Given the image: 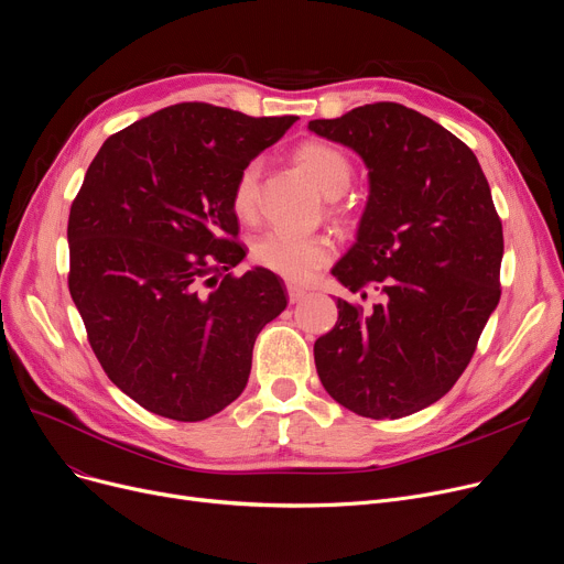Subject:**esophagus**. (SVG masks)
Here are the masks:
<instances>
[{
  "label": "esophagus",
  "mask_w": 564,
  "mask_h": 564,
  "mask_svg": "<svg viewBox=\"0 0 564 564\" xmlns=\"http://www.w3.org/2000/svg\"><path fill=\"white\" fill-rule=\"evenodd\" d=\"M285 290H288V300H290V304H297V302H302V300L306 297V290H304V288H300V285H294V283H288V285H285Z\"/></svg>",
  "instance_id": "34e87169"
}]
</instances>
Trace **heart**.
Here are the masks:
<instances>
[{
  "label": "heart",
  "mask_w": 564,
  "mask_h": 564,
  "mask_svg": "<svg viewBox=\"0 0 564 564\" xmlns=\"http://www.w3.org/2000/svg\"><path fill=\"white\" fill-rule=\"evenodd\" d=\"M294 164L308 181L332 200V213L349 217L351 207L340 203L338 196L349 187L354 166L347 153L338 145L308 139L294 148ZM258 205V164H247L235 177L230 192V210L240 221H251ZM334 240L327 235H292L281 230H267L251 242V260L267 272H274L288 281H304L315 270L334 258Z\"/></svg>",
  "instance_id": "obj_1"
}]
</instances>
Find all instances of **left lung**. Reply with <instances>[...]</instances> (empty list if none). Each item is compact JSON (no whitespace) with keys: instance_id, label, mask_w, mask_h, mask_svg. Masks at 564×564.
I'll list each match as a JSON object with an SVG mask.
<instances>
[{"instance_id":"obj_1","label":"left lung","mask_w":564,"mask_h":564,"mask_svg":"<svg viewBox=\"0 0 564 564\" xmlns=\"http://www.w3.org/2000/svg\"><path fill=\"white\" fill-rule=\"evenodd\" d=\"M308 128L368 166L357 245L332 272L383 297L370 315L336 302V327L315 340L319 381L359 416H409L455 387L498 306L502 224L489 183L464 141L398 102Z\"/></svg>"}]
</instances>
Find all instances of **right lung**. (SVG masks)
<instances>
[{"label":"right lung","instance_id":"right-lung-1","mask_svg":"<svg viewBox=\"0 0 564 564\" xmlns=\"http://www.w3.org/2000/svg\"><path fill=\"white\" fill-rule=\"evenodd\" d=\"M297 116L207 102L111 134L70 205V297L107 377L158 416L196 423L240 398L253 343L288 304L230 210L235 177Z\"/></svg>","mask_w":564,"mask_h":564}]
</instances>
